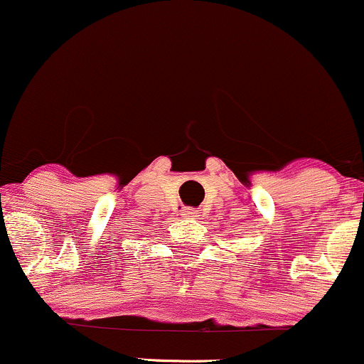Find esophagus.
I'll return each instance as SVG.
<instances>
[{
	"label": "esophagus",
	"instance_id": "obj_1",
	"mask_svg": "<svg viewBox=\"0 0 364 364\" xmlns=\"http://www.w3.org/2000/svg\"><path fill=\"white\" fill-rule=\"evenodd\" d=\"M183 218L198 219L200 218V210H196V208H186V210H183Z\"/></svg>",
	"mask_w": 364,
	"mask_h": 364
}]
</instances>
